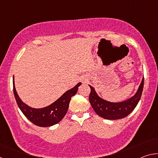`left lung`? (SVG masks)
Listing matches in <instances>:
<instances>
[{"mask_svg":"<svg viewBox=\"0 0 158 158\" xmlns=\"http://www.w3.org/2000/svg\"><path fill=\"white\" fill-rule=\"evenodd\" d=\"M143 77L142 81L136 94L133 97L122 102L114 103L102 100L98 97L94 89L89 85L90 88V93L89 95L90 105L95 113L104 118L108 120L123 118L135 109L139 101L140 100L143 88Z\"/></svg>","mask_w":158,"mask_h":158,"instance_id":"1","label":"left lung"}]
</instances>
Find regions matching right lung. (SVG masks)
<instances>
[{"mask_svg": "<svg viewBox=\"0 0 158 158\" xmlns=\"http://www.w3.org/2000/svg\"><path fill=\"white\" fill-rule=\"evenodd\" d=\"M81 84V83H78L74 88L66 91L59 99L47 107L34 109L26 105L21 100L16 91L13 77V90L19 107L29 121L40 127L52 126L57 124L63 118L68 111L71 98L76 94L78 87Z\"/></svg>", "mask_w": 158, "mask_h": 158, "instance_id": "right-lung-1", "label": "right lung"}]
</instances>
